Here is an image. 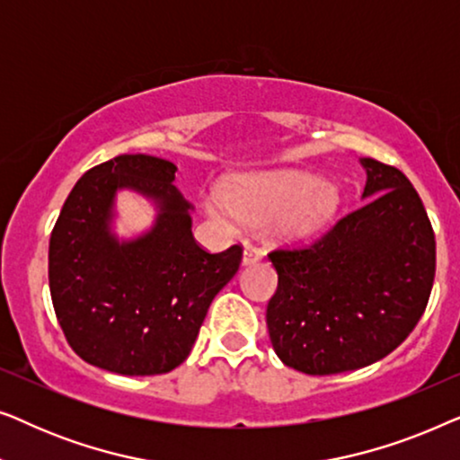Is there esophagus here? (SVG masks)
<instances>
[{
	"mask_svg": "<svg viewBox=\"0 0 460 460\" xmlns=\"http://www.w3.org/2000/svg\"><path fill=\"white\" fill-rule=\"evenodd\" d=\"M263 257V253L260 249L255 247H244V253H243V266H251V263H257Z\"/></svg>",
	"mask_w": 460,
	"mask_h": 460,
	"instance_id": "esophagus-1",
	"label": "esophagus"
}]
</instances>
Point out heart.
I'll return each instance as SVG.
<instances>
[{
    "mask_svg": "<svg viewBox=\"0 0 460 460\" xmlns=\"http://www.w3.org/2000/svg\"><path fill=\"white\" fill-rule=\"evenodd\" d=\"M341 203L335 181L297 169L236 175L222 190H209L203 207L213 222L234 232L244 222L263 224L274 241H301L331 222Z\"/></svg>",
    "mask_w": 460,
    "mask_h": 460,
    "instance_id": "1",
    "label": "heart"
}]
</instances>
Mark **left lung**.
Listing matches in <instances>:
<instances>
[{"label": "left lung", "instance_id": "1", "mask_svg": "<svg viewBox=\"0 0 460 460\" xmlns=\"http://www.w3.org/2000/svg\"><path fill=\"white\" fill-rule=\"evenodd\" d=\"M362 203L316 243L276 249L279 288L266 323L276 356L305 375L368 367L423 316L436 276V236L400 169L360 159Z\"/></svg>", "mask_w": 460, "mask_h": 460}]
</instances>
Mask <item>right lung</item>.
Segmentation results:
<instances>
[{"instance_id":"1","label":"right lung","mask_w":460,"mask_h":460,"mask_svg":"<svg viewBox=\"0 0 460 460\" xmlns=\"http://www.w3.org/2000/svg\"><path fill=\"white\" fill-rule=\"evenodd\" d=\"M175 172L159 156L119 155L81 175L65 200L49 236V293L68 345L87 364L129 376L180 367L241 266V244L209 253L194 241ZM123 187L157 205L154 228L131 242L110 230Z\"/></svg>"}]
</instances>
